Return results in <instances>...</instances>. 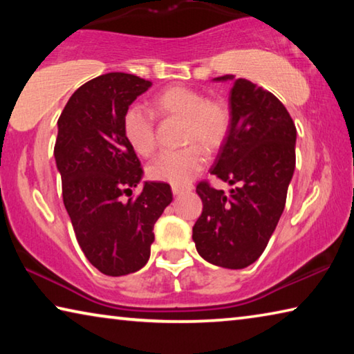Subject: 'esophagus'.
Masks as SVG:
<instances>
[{"mask_svg": "<svg viewBox=\"0 0 354 354\" xmlns=\"http://www.w3.org/2000/svg\"><path fill=\"white\" fill-rule=\"evenodd\" d=\"M185 190H190V189H187V187H179V185H171L173 195H179V194H183V192H185Z\"/></svg>", "mask_w": 354, "mask_h": 354, "instance_id": "obj_1", "label": "esophagus"}]
</instances>
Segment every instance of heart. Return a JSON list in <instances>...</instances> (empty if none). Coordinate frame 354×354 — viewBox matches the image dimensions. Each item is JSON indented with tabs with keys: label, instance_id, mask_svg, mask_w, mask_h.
I'll return each instance as SVG.
<instances>
[{
	"label": "heart",
	"instance_id": "heart-1",
	"mask_svg": "<svg viewBox=\"0 0 354 354\" xmlns=\"http://www.w3.org/2000/svg\"><path fill=\"white\" fill-rule=\"evenodd\" d=\"M153 111L159 117L184 120L183 142L176 151H164L148 165V176L173 185L189 184L206 164L207 151L218 149L230 131V111L220 100H207L201 92L173 86L156 95ZM123 134L137 154L149 156L156 148L154 115L142 106H129L123 115Z\"/></svg>",
	"mask_w": 354,
	"mask_h": 354
}]
</instances>
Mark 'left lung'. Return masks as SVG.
Wrapping results in <instances>:
<instances>
[{"label": "left lung", "mask_w": 354, "mask_h": 354, "mask_svg": "<svg viewBox=\"0 0 354 354\" xmlns=\"http://www.w3.org/2000/svg\"><path fill=\"white\" fill-rule=\"evenodd\" d=\"M230 131L220 147L211 175L234 185L230 194L196 185L203 212L194 225L196 251L223 268H245L266 250L286 206L295 170L297 128L284 104L268 91L234 75Z\"/></svg>", "instance_id": "8db88e82"}]
</instances>
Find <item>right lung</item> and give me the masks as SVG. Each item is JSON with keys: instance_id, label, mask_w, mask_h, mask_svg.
<instances>
[{"instance_id": "1", "label": "right lung", "mask_w": 354, "mask_h": 354, "mask_svg": "<svg viewBox=\"0 0 354 354\" xmlns=\"http://www.w3.org/2000/svg\"><path fill=\"white\" fill-rule=\"evenodd\" d=\"M151 81L129 73L93 77L71 95L57 120L55 158L77 243L107 277L134 273L149 259L153 227L173 200L165 183H143L123 134V115Z\"/></svg>"}]
</instances>
